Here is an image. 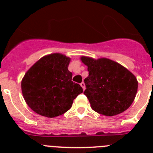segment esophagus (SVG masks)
Listing matches in <instances>:
<instances>
[{
  "instance_id": "1",
  "label": "esophagus",
  "mask_w": 153,
  "mask_h": 153,
  "mask_svg": "<svg viewBox=\"0 0 153 153\" xmlns=\"http://www.w3.org/2000/svg\"><path fill=\"white\" fill-rule=\"evenodd\" d=\"M80 86H82V88H83V90H85V88H86V87H85V83H83V82H82V83H80Z\"/></svg>"
}]
</instances>
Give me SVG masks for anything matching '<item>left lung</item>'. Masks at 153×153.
I'll list each match as a JSON object with an SVG mask.
<instances>
[{
    "label": "left lung",
    "mask_w": 153,
    "mask_h": 153,
    "mask_svg": "<svg viewBox=\"0 0 153 153\" xmlns=\"http://www.w3.org/2000/svg\"><path fill=\"white\" fill-rule=\"evenodd\" d=\"M89 71L85 78L84 94L92 109L100 114L113 117L126 110L134 101L138 81L120 63L107 58L95 60L81 56Z\"/></svg>",
    "instance_id": "1"
}]
</instances>
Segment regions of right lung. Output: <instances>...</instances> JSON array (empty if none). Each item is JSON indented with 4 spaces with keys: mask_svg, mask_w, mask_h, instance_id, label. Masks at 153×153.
Wrapping results in <instances>:
<instances>
[{
    "mask_svg": "<svg viewBox=\"0 0 153 153\" xmlns=\"http://www.w3.org/2000/svg\"><path fill=\"white\" fill-rule=\"evenodd\" d=\"M70 58L56 53L46 55L27 71L21 81L24 100L37 114L53 118L71 108L74 100L83 93L72 81L68 70Z\"/></svg>",
    "mask_w": 153,
    "mask_h": 153,
    "instance_id": "obj_1",
    "label": "right lung"
}]
</instances>
